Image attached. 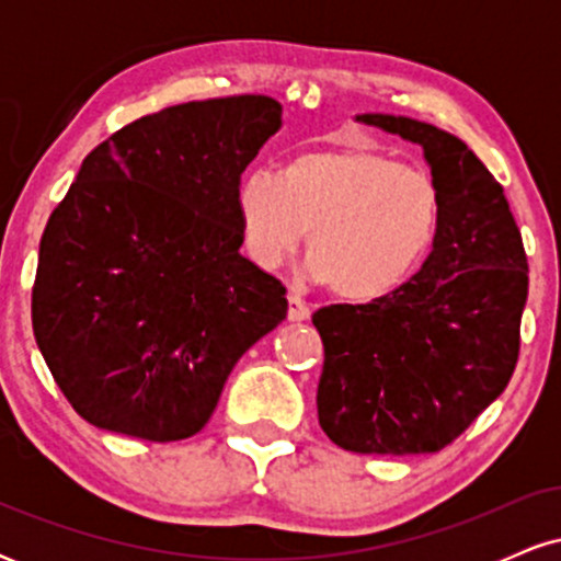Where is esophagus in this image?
I'll use <instances>...</instances> for the list:
<instances>
[{"instance_id":"34e87169","label":"esophagus","mask_w":561,"mask_h":561,"mask_svg":"<svg viewBox=\"0 0 561 561\" xmlns=\"http://www.w3.org/2000/svg\"><path fill=\"white\" fill-rule=\"evenodd\" d=\"M287 319L289 321H306L308 317H311V306H308L306 300L300 298L298 293H289L287 295Z\"/></svg>"}]
</instances>
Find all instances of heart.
Masks as SVG:
<instances>
[{"label":"heart","mask_w":561,"mask_h":561,"mask_svg":"<svg viewBox=\"0 0 561 561\" xmlns=\"http://www.w3.org/2000/svg\"><path fill=\"white\" fill-rule=\"evenodd\" d=\"M443 210L433 173L364 145L295 152L276 173L250 169L234 186L250 259L282 266L308 231L311 274L351 302L409 285L433 255Z\"/></svg>","instance_id":"1"}]
</instances>
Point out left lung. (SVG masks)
Segmentation results:
<instances>
[{"mask_svg": "<svg viewBox=\"0 0 561 561\" xmlns=\"http://www.w3.org/2000/svg\"><path fill=\"white\" fill-rule=\"evenodd\" d=\"M362 124L414 141L446 199L420 274L390 298L313 313L324 343L317 405L353 454H435L512 379L527 300V255L504 186L454 134L405 115Z\"/></svg>", "mask_w": 561, "mask_h": 561, "instance_id": "8db88e82", "label": "left lung"}]
</instances>
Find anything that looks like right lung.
<instances>
[{
  "label": "right lung",
  "instance_id": "add662e5",
  "mask_svg": "<svg viewBox=\"0 0 561 561\" xmlns=\"http://www.w3.org/2000/svg\"><path fill=\"white\" fill-rule=\"evenodd\" d=\"M282 126L272 96L184 102L83 158L38 244L31 321L89 424L192 437L242 353L287 317L285 285L240 253L234 186Z\"/></svg>",
  "mask_w": 561,
  "mask_h": 561
}]
</instances>
